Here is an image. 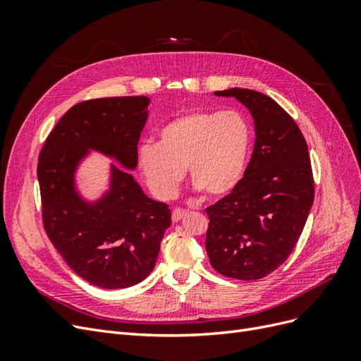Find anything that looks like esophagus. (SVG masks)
Instances as JSON below:
<instances>
[{"label":"esophagus","instance_id":"obj_1","mask_svg":"<svg viewBox=\"0 0 361 361\" xmlns=\"http://www.w3.org/2000/svg\"><path fill=\"white\" fill-rule=\"evenodd\" d=\"M187 215V211H183V209H174L173 212H171V220H173V223H178V221H180L182 218Z\"/></svg>","mask_w":361,"mask_h":361}]
</instances>
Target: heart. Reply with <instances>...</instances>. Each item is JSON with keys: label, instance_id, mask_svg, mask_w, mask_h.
Masks as SVG:
<instances>
[{"label": "heart", "instance_id": "b5f03b06", "mask_svg": "<svg viewBox=\"0 0 361 361\" xmlns=\"http://www.w3.org/2000/svg\"><path fill=\"white\" fill-rule=\"evenodd\" d=\"M158 138V143L145 141L137 150L138 169L155 197L170 200L178 194L185 167L195 190L207 197H223L241 183L251 130L239 113H185L162 126Z\"/></svg>", "mask_w": 361, "mask_h": 361}]
</instances>
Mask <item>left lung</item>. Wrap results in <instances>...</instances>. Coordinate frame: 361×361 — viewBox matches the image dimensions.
<instances>
[{
  "label": "left lung",
  "instance_id": "8db88e82",
  "mask_svg": "<svg viewBox=\"0 0 361 361\" xmlns=\"http://www.w3.org/2000/svg\"><path fill=\"white\" fill-rule=\"evenodd\" d=\"M214 94L248 108L256 141L241 183L206 207V253L220 274L259 280L289 257L307 221L314 197L309 149L293 118L269 96L238 87Z\"/></svg>",
  "mask_w": 361,
  "mask_h": 361
}]
</instances>
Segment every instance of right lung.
Masks as SVG:
<instances>
[{
	"instance_id": "obj_1",
	"label": "right lung",
	"mask_w": 361,
	"mask_h": 361,
	"mask_svg": "<svg viewBox=\"0 0 361 361\" xmlns=\"http://www.w3.org/2000/svg\"><path fill=\"white\" fill-rule=\"evenodd\" d=\"M146 96L102 97L73 105L43 145L37 179L43 227L64 262L81 279L102 289L143 281L171 224L166 203L145 194L130 173L147 122ZM90 149L116 159L111 188L96 202L75 190L74 173Z\"/></svg>"
}]
</instances>
